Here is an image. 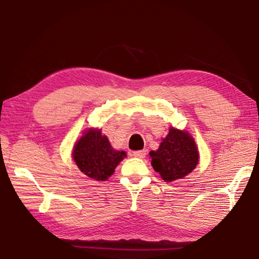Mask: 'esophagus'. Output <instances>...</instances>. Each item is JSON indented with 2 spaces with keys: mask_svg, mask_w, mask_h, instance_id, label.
<instances>
[{
  "mask_svg": "<svg viewBox=\"0 0 259 259\" xmlns=\"http://www.w3.org/2000/svg\"><path fill=\"white\" fill-rule=\"evenodd\" d=\"M132 155H134L135 158L142 159V158L146 157V150H139V151H134V152H132Z\"/></svg>",
  "mask_w": 259,
  "mask_h": 259,
  "instance_id": "esophagus-1",
  "label": "esophagus"
}]
</instances>
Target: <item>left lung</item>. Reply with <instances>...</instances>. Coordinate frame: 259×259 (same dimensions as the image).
Here are the masks:
<instances>
[{
    "instance_id": "1",
    "label": "left lung",
    "mask_w": 259,
    "mask_h": 259,
    "mask_svg": "<svg viewBox=\"0 0 259 259\" xmlns=\"http://www.w3.org/2000/svg\"><path fill=\"white\" fill-rule=\"evenodd\" d=\"M151 165L165 182L182 179L195 169L198 162L196 144L185 131L170 128L157 151H150Z\"/></svg>"
}]
</instances>
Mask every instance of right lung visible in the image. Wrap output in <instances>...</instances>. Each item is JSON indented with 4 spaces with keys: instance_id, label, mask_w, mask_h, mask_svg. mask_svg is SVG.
Wrapping results in <instances>:
<instances>
[{
    "instance_id": "1",
    "label": "right lung",
    "mask_w": 259,
    "mask_h": 259,
    "mask_svg": "<svg viewBox=\"0 0 259 259\" xmlns=\"http://www.w3.org/2000/svg\"><path fill=\"white\" fill-rule=\"evenodd\" d=\"M74 160L79 170L97 181H105L125 157L124 151H116L100 130H89L76 143Z\"/></svg>"
}]
</instances>
